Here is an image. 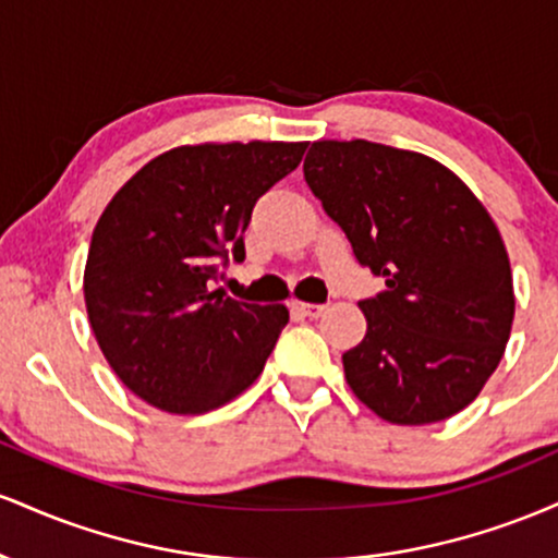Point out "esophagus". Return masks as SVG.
<instances>
[{
    "instance_id": "esophagus-1",
    "label": "esophagus",
    "mask_w": 558,
    "mask_h": 558,
    "mask_svg": "<svg viewBox=\"0 0 558 558\" xmlns=\"http://www.w3.org/2000/svg\"><path fill=\"white\" fill-rule=\"evenodd\" d=\"M291 312L301 317H319L325 312L323 304H306V301H291Z\"/></svg>"
}]
</instances>
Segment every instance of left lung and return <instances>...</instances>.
<instances>
[{
	"label": "left lung",
	"instance_id": "8db88e82",
	"mask_svg": "<svg viewBox=\"0 0 558 558\" xmlns=\"http://www.w3.org/2000/svg\"><path fill=\"white\" fill-rule=\"evenodd\" d=\"M304 178L386 291L360 301L367 336L345 383L377 417L430 425L477 399L514 319L509 254L483 202L420 151L315 141Z\"/></svg>",
	"mask_w": 558,
	"mask_h": 558
}]
</instances>
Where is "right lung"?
Wrapping results in <instances>:
<instances>
[{
	"mask_svg": "<svg viewBox=\"0 0 558 558\" xmlns=\"http://www.w3.org/2000/svg\"><path fill=\"white\" fill-rule=\"evenodd\" d=\"M306 141L178 146L146 162L96 222L83 296L114 375L170 414L243 393L288 323L283 304L230 299L217 278L243 262L257 198L296 170Z\"/></svg>",
	"mask_w": 558,
	"mask_h": 558,
	"instance_id": "1",
	"label": "right lung"
}]
</instances>
